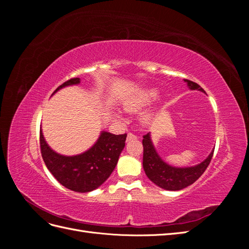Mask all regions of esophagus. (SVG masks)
Here are the masks:
<instances>
[{"label": "esophagus", "instance_id": "34e87169", "mask_svg": "<svg viewBox=\"0 0 249 249\" xmlns=\"http://www.w3.org/2000/svg\"><path fill=\"white\" fill-rule=\"evenodd\" d=\"M135 139H137L136 135H134V134H132V133L127 134V136H126V142H129V141H131V140H135Z\"/></svg>", "mask_w": 249, "mask_h": 249}]
</instances>
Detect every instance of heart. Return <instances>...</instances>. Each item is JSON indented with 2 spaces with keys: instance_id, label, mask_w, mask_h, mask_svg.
<instances>
[{
  "instance_id": "b5f03b06",
  "label": "heart",
  "mask_w": 249,
  "mask_h": 249,
  "mask_svg": "<svg viewBox=\"0 0 249 249\" xmlns=\"http://www.w3.org/2000/svg\"><path fill=\"white\" fill-rule=\"evenodd\" d=\"M158 95H159V91L155 88L141 90V91L132 95L126 101L124 102V109L127 113L140 112L143 109H145L147 106H149V105L157 99ZM112 115L116 120H119V122H122L123 120V116L117 112L112 113ZM152 118H153L152 112H147L141 116L142 123L144 124H147Z\"/></svg>"
}]
</instances>
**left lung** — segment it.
Returning a JSON list of instances; mask_svg holds the SVG:
<instances>
[{"label": "left lung", "mask_w": 249, "mask_h": 249, "mask_svg": "<svg viewBox=\"0 0 249 249\" xmlns=\"http://www.w3.org/2000/svg\"><path fill=\"white\" fill-rule=\"evenodd\" d=\"M191 90H199L206 93L198 84L189 80H184ZM143 169L147 178L162 189L178 191L190 186L202 175L213 157L214 150L211 152L206 160L191 167H175L162 160L153 144L150 133L143 136Z\"/></svg>", "instance_id": "8db88e82"}]
</instances>
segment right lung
<instances>
[{
    "instance_id": "1",
    "label": "right lung",
    "mask_w": 249,
    "mask_h": 249,
    "mask_svg": "<svg viewBox=\"0 0 249 249\" xmlns=\"http://www.w3.org/2000/svg\"><path fill=\"white\" fill-rule=\"evenodd\" d=\"M73 78L60 85L52 95L66 86L80 84ZM126 134L114 135L102 131L99 139L86 152L76 156H64L53 150L40 129V150L48 169L58 182L74 192H90L106 182L118 162L125 145Z\"/></svg>"
}]
</instances>
